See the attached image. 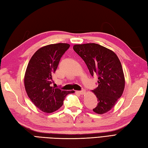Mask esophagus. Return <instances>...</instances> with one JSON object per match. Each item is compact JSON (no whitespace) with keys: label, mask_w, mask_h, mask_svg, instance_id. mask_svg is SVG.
I'll return each mask as SVG.
<instances>
[{"label":"esophagus","mask_w":148,"mask_h":148,"mask_svg":"<svg viewBox=\"0 0 148 148\" xmlns=\"http://www.w3.org/2000/svg\"><path fill=\"white\" fill-rule=\"evenodd\" d=\"M77 92L78 93V94L81 95H83L85 94L86 91H85V90H82V91H77Z\"/></svg>","instance_id":"obj_1"}]
</instances>
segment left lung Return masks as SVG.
<instances>
[{"mask_svg":"<svg viewBox=\"0 0 148 148\" xmlns=\"http://www.w3.org/2000/svg\"><path fill=\"white\" fill-rule=\"evenodd\" d=\"M73 50L85 62L91 76H98V86L92 90L98 104L92 109L102 114L112 108L125 89L121 64L112 50L96 43L75 45Z\"/></svg>","mask_w":148,"mask_h":148,"instance_id":"left-lung-1","label":"left lung"}]
</instances>
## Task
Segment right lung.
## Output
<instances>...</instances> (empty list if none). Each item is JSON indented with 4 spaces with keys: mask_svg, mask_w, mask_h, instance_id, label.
Wrapping results in <instances>:
<instances>
[{
    "mask_svg": "<svg viewBox=\"0 0 148 148\" xmlns=\"http://www.w3.org/2000/svg\"><path fill=\"white\" fill-rule=\"evenodd\" d=\"M67 43L49 45L34 53L27 65L24 78L27 94L36 107L46 113L58 110L68 94L74 91H63L52 86L62 56L70 48Z\"/></svg>",
    "mask_w": 148,
    "mask_h": 148,
    "instance_id": "add662e5",
    "label": "right lung"
}]
</instances>
